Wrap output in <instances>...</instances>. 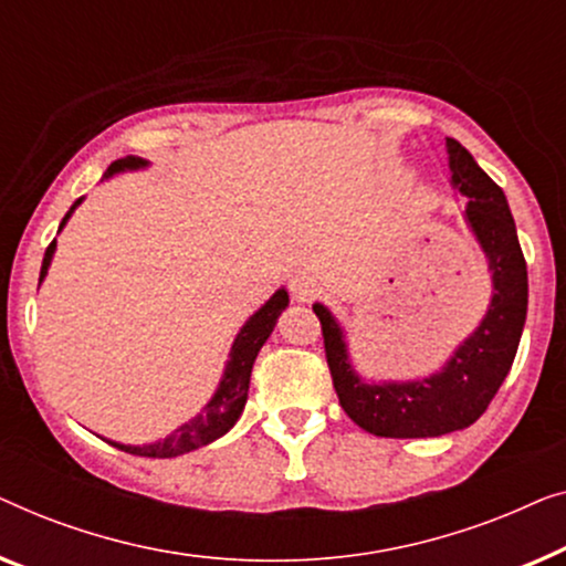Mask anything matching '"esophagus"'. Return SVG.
I'll return each mask as SVG.
<instances>
[{
	"mask_svg": "<svg viewBox=\"0 0 566 566\" xmlns=\"http://www.w3.org/2000/svg\"><path fill=\"white\" fill-rule=\"evenodd\" d=\"M315 292H317V284H315V280L310 274H305V272H294L292 274V280H290V294L297 302H310L315 297Z\"/></svg>",
	"mask_w": 566,
	"mask_h": 566,
	"instance_id": "obj_1",
	"label": "esophagus"
}]
</instances>
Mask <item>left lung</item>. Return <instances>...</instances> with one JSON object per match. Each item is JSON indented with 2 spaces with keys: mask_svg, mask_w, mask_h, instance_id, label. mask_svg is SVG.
I'll list each match as a JSON object with an SVG mask.
<instances>
[{
  "mask_svg": "<svg viewBox=\"0 0 566 566\" xmlns=\"http://www.w3.org/2000/svg\"><path fill=\"white\" fill-rule=\"evenodd\" d=\"M446 154L451 187L469 200L464 220L488 259L492 297L480 325L453 348L441 369L402 381L364 379L336 315L323 302L313 305L340 408L366 433L381 439H436L472 426L511 371L525 325L528 272L505 192L459 140L446 138Z\"/></svg>",
  "mask_w": 566,
  "mask_h": 566,
  "instance_id": "obj_1",
  "label": "left lung"
}]
</instances>
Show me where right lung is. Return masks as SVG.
I'll use <instances>...</instances> for the list:
<instances>
[{
  "label": "right lung",
  "instance_id": "right-lung-1",
  "mask_svg": "<svg viewBox=\"0 0 566 566\" xmlns=\"http://www.w3.org/2000/svg\"><path fill=\"white\" fill-rule=\"evenodd\" d=\"M146 166H148V161L140 156L117 158V161L109 164V169L105 171V177L102 179H109V177H115V174H123V171L146 169ZM82 200L84 197H78V200L71 205V210L66 212V218L61 220L59 230H63V226H66L76 207L82 205ZM53 253H55V241L45 249L43 266H41V282L45 280L48 269H51ZM286 305H290V294H286V290L282 286V290H276L272 297H269L264 305H261L256 313L245 321L243 328L238 331L233 346H230V354H228L226 369H222V377L218 381V389H214L210 400H207L205 408L197 412L192 420H187V423H181L177 431H171L166 439H158L154 443H143V446H130V443H120V441H107V443H113L115 449H120V451L135 453V457L171 459V457H181V453H189L195 449H202V446L218 441L220 436H226L230 428L238 423V418H241L245 400H249L253 361H256V356L261 352V346L266 344V338L272 336L274 325H276V321H280L282 310H286Z\"/></svg>",
  "mask_w": 566,
  "mask_h": 566
}]
</instances>
